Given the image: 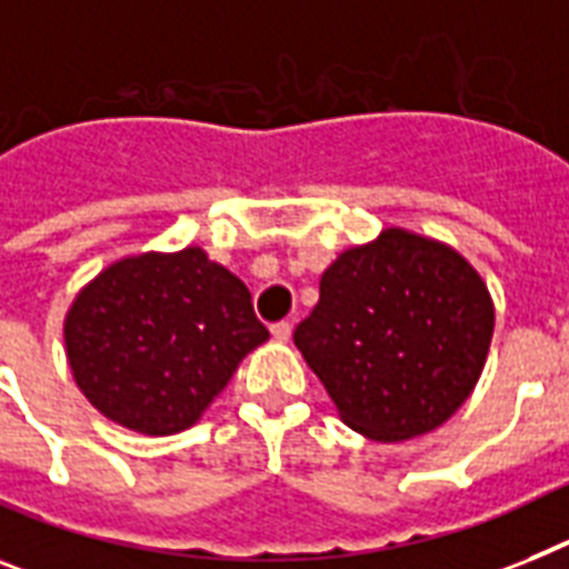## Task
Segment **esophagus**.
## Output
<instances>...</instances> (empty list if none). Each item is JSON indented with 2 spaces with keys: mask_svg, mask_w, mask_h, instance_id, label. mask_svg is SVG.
<instances>
[{
  "mask_svg": "<svg viewBox=\"0 0 569 569\" xmlns=\"http://www.w3.org/2000/svg\"><path fill=\"white\" fill-rule=\"evenodd\" d=\"M271 336H274V341H289V338H292V323L289 321L271 323Z\"/></svg>",
  "mask_w": 569,
  "mask_h": 569,
  "instance_id": "1",
  "label": "esophagus"
}]
</instances>
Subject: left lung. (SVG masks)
Wrapping results in <instances>:
<instances>
[{"mask_svg":"<svg viewBox=\"0 0 569 569\" xmlns=\"http://www.w3.org/2000/svg\"><path fill=\"white\" fill-rule=\"evenodd\" d=\"M495 332L489 289L446 242L388 228L347 248L295 343L352 431L399 442L475 390Z\"/></svg>","mask_w":569,"mask_h":569,"instance_id":"left-lung-1","label":"left lung"}]
</instances>
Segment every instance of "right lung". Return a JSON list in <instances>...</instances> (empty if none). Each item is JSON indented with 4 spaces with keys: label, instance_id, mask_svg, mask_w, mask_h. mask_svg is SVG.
<instances>
[{
    "label": "right lung",
    "instance_id": "add662e5",
    "mask_svg": "<svg viewBox=\"0 0 569 569\" xmlns=\"http://www.w3.org/2000/svg\"><path fill=\"white\" fill-rule=\"evenodd\" d=\"M78 388L112 422L179 433L269 338L251 292L202 248L123 257L74 298L63 323Z\"/></svg>",
    "mask_w": 569,
    "mask_h": 569
}]
</instances>
